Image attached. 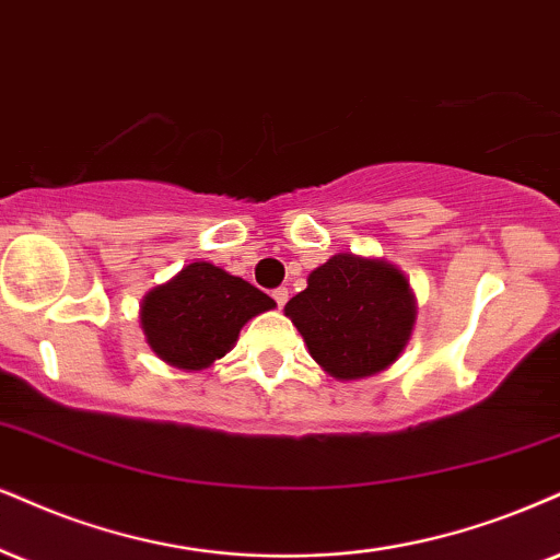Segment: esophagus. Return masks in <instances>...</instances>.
I'll list each match as a JSON object with an SVG mask.
<instances>
[{
  "instance_id": "esophagus-1",
  "label": "esophagus",
  "mask_w": 560,
  "mask_h": 560,
  "mask_svg": "<svg viewBox=\"0 0 560 560\" xmlns=\"http://www.w3.org/2000/svg\"><path fill=\"white\" fill-rule=\"evenodd\" d=\"M272 299L278 301V306H280V308L285 306V301H288V288H275V291H272Z\"/></svg>"
}]
</instances>
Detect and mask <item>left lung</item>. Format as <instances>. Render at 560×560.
Returning a JSON list of instances; mask_svg holds the SVG:
<instances>
[{
    "mask_svg": "<svg viewBox=\"0 0 560 560\" xmlns=\"http://www.w3.org/2000/svg\"><path fill=\"white\" fill-rule=\"evenodd\" d=\"M285 316L327 374L353 382L397 361L416 324V295L395 265L345 252L308 275Z\"/></svg>",
    "mask_w": 560,
    "mask_h": 560,
    "instance_id": "obj_1",
    "label": "left lung"
}]
</instances>
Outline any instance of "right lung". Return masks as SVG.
I'll list each match as a JSON object with an SVG mask.
<instances>
[{
	"label": "right lung",
	"instance_id": "1",
	"mask_svg": "<svg viewBox=\"0 0 560 560\" xmlns=\"http://www.w3.org/2000/svg\"><path fill=\"white\" fill-rule=\"evenodd\" d=\"M269 308L275 301L252 282L210 261H191L144 295L140 322L158 358L176 369L202 371L236 345L248 319Z\"/></svg>",
	"mask_w": 560,
	"mask_h": 560
}]
</instances>
